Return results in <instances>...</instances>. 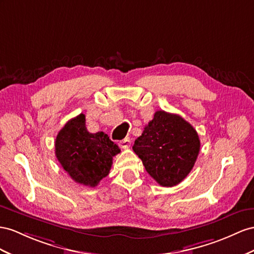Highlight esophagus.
Segmentation results:
<instances>
[{"instance_id":"1","label":"esophagus","mask_w":254,"mask_h":254,"mask_svg":"<svg viewBox=\"0 0 254 254\" xmlns=\"http://www.w3.org/2000/svg\"><path fill=\"white\" fill-rule=\"evenodd\" d=\"M129 146H131V139H129L128 137H126L125 139H122V140L119 141V147L122 148V149L128 148Z\"/></svg>"}]
</instances>
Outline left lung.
Wrapping results in <instances>:
<instances>
[{"label": "left lung", "mask_w": 254, "mask_h": 254, "mask_svg": "<svg viewBox=\"0 0 254 254\" xmlns=\"http://www.w3.org/2000/svg\"><path fill=\"white\" fill-rule=\"evenodd\" d=\"M199 148L198 134L189 122L158 110L135 140L133 150L160 186L174 187L189 175Z\"/></svg>", "instance_id": "obj_1"}]
</instances>
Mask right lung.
<instances>
[{
  "label": "right lung",
  "instance_id": "obj_1",
  "mask_svg": "<svg viewBox=\"0 0 254 254\" xmlns=\"http://www.w3.org/2000/svg\"><path fill=\"white\" fill-rule=\"evenodd\" d=\"M56 157L75 183L96 187L109 174L119 147L104 132L90 133L83 114L68 120L58 133Z\"/></svg>",
  "mask_w": 254,
  "mask_h": 254
}]
</instances>
